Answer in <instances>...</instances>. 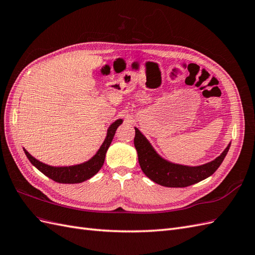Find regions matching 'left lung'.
I'll list each match as a JSON object with an SVG mask.
<instances>
[{"label":"left lung","mask_w":255,"mask_h":255,"mask_svg":"<svg viewBox=\"0 0 255 255\" xmlns=\"http://www.w3.org/2000/svg\"><path fill=\"white\" fill-rule=\"evenodd\" d=\"M134 144L141 170L150 180L165 187H187L205 180L217 170L228 154L231 142L218 157L200 166L175 164L161 157L137 128Z\"/></svg>","instance_id":"8db88e82"}]
</instances>
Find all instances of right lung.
<instances>
[{
  "label": "right lung",
  "instance_id": "obj_1",
  "mask_svg": "<svg viewBox=\"0 0 255 255\" xmlns=\"http://www.w3.org/2000/svg\"><path fill=\"white\" fill-rule=\"evenodd\" d=\"M123 120L118 119L115 122H113L107 128V134L103 143L100 146V149L97 151V153L92 156L90 159L84 161V163L72 165V166H50L42 163V161L36 159L34 156L23 148L24 153L28 160L32 163L33 166H35L38 170L42 172L44 175H47L53 181L57 183L63 184H76L82 183L84 181L89 180L90 177L94 176L99 172L100 169L103 166L106 152L109 150L110 145L113 141V138L115 136L116 129L118 128L120 125H122Z\"/></svg>",
  "mask_w": 255,
  "mask_h": 255
}]
</instances>
